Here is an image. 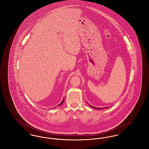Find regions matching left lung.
<instances>
[{"mask_svg":"<svg viewBox=\"0 0 149 149\" xmlns=\"http://www.w3.org/2000/svg\"><path fill=\"white\" fill-rule=\"evenodd\" d=\"M91 107H92L93 108H95V109H103V108H108V107H106V108H96V107H94L92 106H91V105H89Z\"/></svg>","mask_w":149,"mask_h":149,"instance_id":"1","label":"left lung"}]
</instances>
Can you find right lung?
I'll return each instance as SVG.
<instances>
[{"mask_svg": "<svg viewBox=\"0 0 149 149\" xmlns=\"http://www.w3.org/2000/svg\"><path fill=\"white\" fill-rule=\"evenodd\" d=\"M64 99H63V101H62V102H61V103H60V104H59V105H58V106H61V104H63V103H64Z\"/></svg>", "mask_w": 149, "mask_h": 149, "instance_id": "right-lung-1", "label": "right lung"}]
</instances>
